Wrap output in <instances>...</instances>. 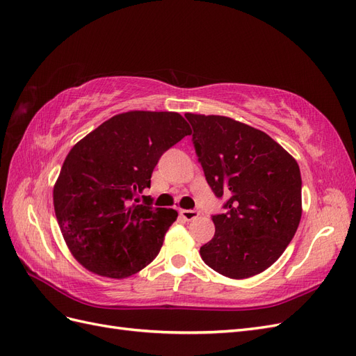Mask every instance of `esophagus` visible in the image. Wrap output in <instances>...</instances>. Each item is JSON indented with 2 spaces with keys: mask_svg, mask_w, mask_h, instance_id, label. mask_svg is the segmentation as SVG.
<instances>
[{
  "mask_svg": "<svg viewBox=\"0 0 356 356\" xmlns=\"http://www.w3.org/2000/svg\"><path fill=\"white\" fill-rule=\"evenodd\" d=\"M179 215H181V217L184 218V220L191 221V220H195V218L199 217V212L195 211V209H181V211H179Z\"/></svg>",
  "mask_w": 356,
  "mask_h": 356,
  "instance_id": "obj_1",
  "label": "esophagus"
}]
</instances>
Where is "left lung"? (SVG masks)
I'll return each instance as SVG.
<instances>
[{
    "label": "left lung",
    "instance_id": "8db88e82",
    "mask_svg": "<svg viewBox=\"0 0 356 356\" xmlns=\"http://www.w3.org/2000/svg\"><path fill=\"white\" fill-rule=\"evenodd\" d=\"M199 163L227 212L212 215L213 238L200 248L215 272L245 279L270 267L301 218L296 159L267 134L222 115L186 114Z\"/></svg>",
    "mask_w": 356,
    "mask_h": 356
}]
</instances>
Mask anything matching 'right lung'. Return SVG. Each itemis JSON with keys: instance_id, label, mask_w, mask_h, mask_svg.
Listing matches in <instances>:
<instances>
[{"instance_id": "add662e5", "label": "right lung", "mask_w": 356, "mask_h": 356, "mask_svg": "<svg viewBox=\"0 0 356 356\" xmlns=\"http://www.w3.org/2000/svg\"><path fill=\"white\" fill-rule=\"evenodd\" d=\"M191 134L178 113L129 111L75 144L53 188V204L71 254L113 279L152 263L178 212L141 196L166 149Z\"/></svg>"}]
</instances>
